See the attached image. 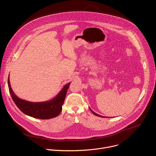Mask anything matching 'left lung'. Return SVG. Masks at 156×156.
Returning a JSON list of instances; mask_svg holds the SVG:
<instances>
[{"mask_svg": "<svg viewBox=\"0 0 156 156\" xmlns=\"http://www.w3.org/2000/svg\"><path fill=\"white\" fill-rule=\"evenodd\" d=\"M90 110H91V111L92 112V113L94 114V115H96V116H98V117H102V116H101V115H98V114H96V113H95L94 111H93L91 108H90Z\"/></svg>", "mask_w": 156, "mask_h": 156, "instance_id": "8db88e82", "label": "left lung"}]
</instances>
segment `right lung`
<instances>
[{
	"mask_svg": "<svg viewBox=\"0 0 156 156\" xmlns=\"http://www.w3.org/2000/svg\"><path fill=\"white\" fill-rule=\"evenodd\" d=\"M8 84L11 97L16 105L22 112L36 119H50L56 117L61 112L62 105L70 83L65 84L62 90L52 99L40 102H32L20 99L12 90L9 76L8 78Z\"/></svg>",
	"mask_w": 156,
	"mask_h": 156,
	"instance_id": "add662e5",
	"label": "right lung"
}]
</instances>
